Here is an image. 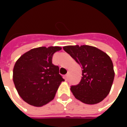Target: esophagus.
I'll return each mask as SVG.
<instances>
[{
	"instance_id": "1",
	"label": "esophagus",
	"mask_w": 127,
	"mask_h": 127,
	"mask_svg": "<svg viewBox=\"0 0 127 127\" xmlns=\"http://www.w3.org/2000/svg\"><path fill=\"white\" fill-rule=\"evenodd\" d=\"M68 74H66V75L64 76V78H65V80H66V81L68 80Z\"/></svg>"
}]
</instances>
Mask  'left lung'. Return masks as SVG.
Segmentation results:
<instances>
[{"label": "left lung", "mask_w": 127, "mask_h": 127, "mask_svg": "<svg viewBox=\"0 0 127 127\" xmlns=\"http://www.w3.org/2000/svg\"><path fill=\"white\" fill-rule=\"evenodd\" d=\"M63 49L82 68L80 83L71 86L75 97L88 105L102 101L109 94L115 78L110 56L99 49L88 45L66 46Z\"/></svg>", "instance_id": "left-lung-1"}]
</instances>
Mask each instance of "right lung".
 <instances>
[{
	"label": "right lung",
	"instance_id": "right-lung-1",
	"mask_svg": "<svg viewBox=\"0 0 127 127\" xmlns=\"http://www.w3.org/2000/svg\"><path fill=\"white\" fill-rule=\"evenodd\" d=\"M59 46H41L25 53L13 68V82L19 95L29 105L42 107L53 100L64 79L52 56Z\"/></svg>",
	"mask_w": 127,
	"mask_h": 127
}]
</instances>
